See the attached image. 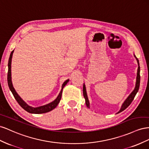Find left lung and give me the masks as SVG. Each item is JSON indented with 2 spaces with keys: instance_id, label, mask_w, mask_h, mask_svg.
Instances as JSON below:
<instances>
[{
  "instance_id": "obj_1",
  "label": "left lung",
  "mask_w": 149,
  "mask_h": 149,
  "mask_svg": "<svg viewBox=\"0 0 149 149\" xmlns=\"http://www.w3.org/2000/svg\"><path fill=\"white\" fill-rule=\"evenodd\" d=\"M134 56L135 58H136V60H137V62L138 63V69H137V78H136L135 87L134 90L131 92L130 94L128 96V97H127V98L125 99V100L124 102V103L122 104L120 110L117 113H118L122 112L123 110H124L125 109H127L129 107L130 104L132 103V102L133 101L135 95L137 94V92L139 91V88L140 87V80H141V76H140V65H139V62L138 58L135 57L134 54ZM83 94H84L85 100H86V104L87 107L88 109H90L91 108L90 102H89V100L88 99V96H87V91H86V86H85V84H84V86H83Z\"/></svg>"
}]
</instances>
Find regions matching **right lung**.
Masks as SVG:
<instances>
[{"instance_id": "obj_1", "label": "right lung", "mask_w": 149, "mask_h": 149, "mask_svg": "<svg viewBox=\"0 0 149 149\" xmlns=\"http://www.w3.org/2000/svg\"><path fill=\"white\" fill-rule=\"evenodd\" d=\"M14 50H12L11 52V54L10 55L9 59H8V73H7V82H8V86L9 87L10 91L12 92V94H13L14 98L17 100V102L19 103V104L25 110H26L27 112L31 113H44L49 112L51 110H52L56 108L58 105V103L60 102V100L62 97V90L63 88L65 87V85L69 82V79L66 80L63 83L62 86V89L58 95L57 98L55 99L52 102H50L48 104H46L42 106H40V107H33L32 106L29 105L25 102L21 98V97L19 95V94L17 92L15 91L14 87H13V84L12 82V77H11V63H12V55L14 53Z\"/></svg>"}]
</instances>
